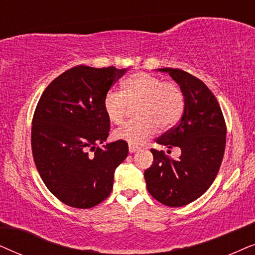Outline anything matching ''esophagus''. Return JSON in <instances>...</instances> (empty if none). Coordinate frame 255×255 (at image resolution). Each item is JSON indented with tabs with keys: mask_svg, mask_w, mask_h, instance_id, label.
I'll list each match as a JSON object with an SVG mask.
<instances>
[{
	"mask_svg": "<svg viewBox=\"0 0 255 255\" xmlns=\"http://www.w3.org/2000/svg\"><path fill=\"white\" fill-rule=\"evenodd\" d=\"M138 149H140V148H137V147H135V145L129 144V152H130V154H133V152H136Z\"/></svg>",
	"mask_w": 255,
	"mask_h": 255,
	"instance_id": "1",
	"label": "esophagus"
}]
</instances>
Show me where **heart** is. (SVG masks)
Wrapping results in <instances>:
<instances>
[{"label":"heart","mask_w":255,"mask_h":255,"mask_svg":"<svg viewBox=\"0 0 255 255\" xmlns=\"http://www.w3.org/2000/svg\"><path fill=\"white\" fill-rule=\"evenodd\" d=\"M136 104L137 119L114 131V138L131 145L143 144L158 128L167 130L174 127L184 111V96L177 84L162 81L148 73H137L122 84V94L110 90L103 103L107 119L115 125L125 120L128 106Z\"/></svg>","instance_id":"heart-1"}]
</instances>
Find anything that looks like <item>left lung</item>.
Segmentation results:
<instances>
[{
    "mask_svg": "<svg viewBox=\"0 0 255 255\" xmlns=\"http://www.w3.org/2000/svg\"><path fill=\"white\" fill-rule=\"evenodd\" d=\"M157 71L177 83L184 111L178 125L156 142L182 152L178 159H171L151 149L154 162L144 171V179L156 201L179 208L199 198L215 181L225 151L226 125L218 101L202 80L179 69Z\"/></svg>",
    "mask_w": 255,
    "mask_h": 255,
    "instance_id": "8db88e82",
    "label": "left lung"
}]
</instances>
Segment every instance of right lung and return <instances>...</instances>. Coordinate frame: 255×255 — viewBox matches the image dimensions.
<instances>
[{"label":"right lung","mask_w":255,"mask_h":255,"mask_svg":"<svg viewBox=\"0 0 255 255\" xmlns=\"http://www.w3.org/2000/svg\"><path fill=\"white\" fill-rule=\"evenodd\" d=\"M127 71L72 67L45 88L37 104L31 128L33 159L46 188L64 204L93 208L113 189L114 171L127 157L128 144L120 140L105 143L111 125L103 103Z\"/></svg>","instance_id":"obj_1"}]
</instances>
